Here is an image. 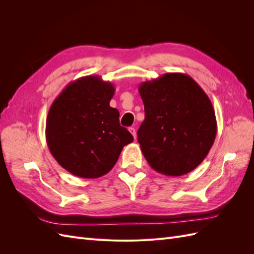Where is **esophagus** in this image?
<instances>
[{
	"instance_id": "esophagus-1",
	"label": "esophagus",
	"mask_w": 254,
	"mask_h": 254,
	"mask_svg": "<svg viewBox=\"0 0 254 254\" xmlns=\"http://www.w3.org/2000/svg\"><path fill=\"white\" fill-rule=\"evenodd\" d=\"M129 131H130V133H131V134L133 135L134 140H135V139H136V132H135V129H134L133 127H129Z\"/></svg>"
}]
</instances>
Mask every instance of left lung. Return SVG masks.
I'll return each instance as SVG.
<instances>
[{
  "label": "left lung",
  "instance_id": "obj_1",
  "mask_svg": "<svg viewBox=\"0 0 254 254\" xmlns=\"http://www.w3.org/2000/svg\"><path fill=\"white\" fill-rule=\"evenodd\" d=\"M145 120L137 142L156 172L183 176L200 164L217 132V122L209 96L182 73H166L139 86Z\"/></svg>",
  "mask_w": 254,
  "mask_h": 254
}]
</instances>
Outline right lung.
I'll use <instances>...</instances> for the list:
<instances>
[{
  "instance_id": "right-lung-1",
  "label": "right lung",
  "mask_w": 254,
  "mask_h": 254,
  "mask_svg": "<svg viewBox=\"0 0 254 254\" xmlns=\"http://www.w3.org/2000/svg\"><path fill=\"white\" fill-rule=\"evenodd\" d=\"M115 88L90 75L71 81L53 102L45 137L52 156L65 171L94 179L108 174L125 145L133 141L110 107Z\"/></svg>"
}]
</instances>
